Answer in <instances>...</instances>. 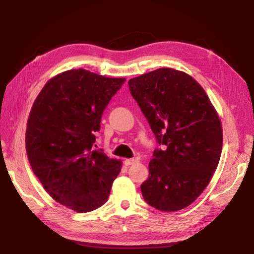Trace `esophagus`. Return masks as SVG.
I'll return each mask as SVG.
<instances>
[{"label":"esophagus","instance_id":"1","mask_svg":"<svg viewBox=\"0 0 254 254\" xmlns=\"http://www.w3.org/2000/svg\"><path fill=\"white\" fill-rule=\"evenodd\" d=\"M137 163V159H134V158H130V159H126L124 160V164H126V166H131V165H134Z\"/></svg>","mask_w":254,"mask_h":254}]
</instances>
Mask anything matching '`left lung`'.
I'll list each match as a JSON object with an SVG mask.
<instances>
[{
    "label": "left lung",
    "instance_id": "1",
    "mask_svg": "<svg viewBox=\"0 0 254 254\" xmlns=\"http://www.w3.org/2000/svg\"><path fill=\"white\" fill-rule=\"evenodd\" d=\"M156 141L145 202L163 212L189 206L207 187L223 147L220 120L205 90L190 75L158 68L128 80Z\"/></svg>",
    "mask_w": 254,
    "mask_h": 254
}]
</instances>
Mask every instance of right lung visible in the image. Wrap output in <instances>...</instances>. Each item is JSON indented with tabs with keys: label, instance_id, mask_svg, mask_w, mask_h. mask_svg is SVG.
Listing matches in <instances>:
<instances>
[{
	"label": "right lung",
	"instance_id": "obj_1",
	"mask_svg": "<svg viewBox=\"0 0 254 254\" xmlns=\"http://www.w3.org/2000/svg\"><path fill=\"white\" fill-rule=\"evenodd\" d=\"M124 82L71 69L51 78L31 108L26 130L31 169L57 202L77 213L104 205L121 170L120 161L94 143L102 113Z\"/></svg>",
	"mask_w": 254,
	"mask_h": 254
}]
</instances>
